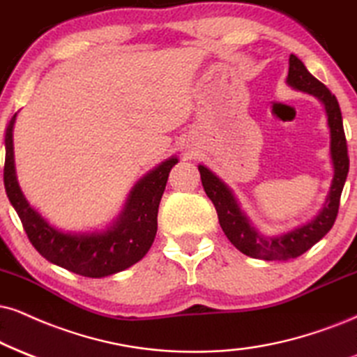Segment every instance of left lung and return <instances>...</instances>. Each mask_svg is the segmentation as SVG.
I'll use <instances>...</instances> for the list:
<instances>
[{
  "label": "left lung",
  "mask_w": 357,
  "mask_h": 357,
  "mask_svg": "<svg viewBox=\"0 0 357 357\" xmlns=\"http://www.w3.org/2000/svg\"><path fill=\"white\" fill-rule=\"evenodd\" d=\"M286 82L293 89L307 92L318 98L324 104L328 116V126L331 132V158L334 167V178L331 190L324 204V208L314 220L293 231L284 233L281 236H266L259 235L255 228L250 225L248 218L240 210L235 197L230 188L220 180L217 175L212 174L206 167L199 165L202 185L208 199L213 202L215 210L218 213V222L222 230L225 231L227 238L231 241L241 253L246 257L266 259V261H280V259L298 258L314 243L323 238L331 230L336 222L337 210H340L341 192L344 187L347 172H349V157H347V144L342 127V116L337 99L331 94L323 82L318 81L313 74L306 69V66L298 59L296 56H289V71Z\"/></svg>",
  "instance_id": "left-lung-1"
}]
</instances>
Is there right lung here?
<instances>
[{"mask_svg":"<svg viewBox=\"0 0 357 357\" xmlns=\"http://www.w3.org/2000/svg\"><path fill=\"white\" fill-rule=\"evenodd\" d=\"M15 119L16 114L11 117L4 135V188L23 223L26 235L39 255L57 266L87 278L114 275L142 259L155 238L158 204L165 190L170 169L178 162L177 158L172 157L162 162L157 169L149 172L135 183L121 217L105 231L64 233L51 227L28 204L17 185L13 153Z\"/></svg>","mask_w":357,"mask_h":357,"instance_id":"1","label":"right lung"}]
</instances>
